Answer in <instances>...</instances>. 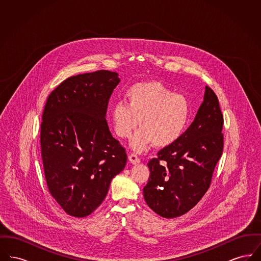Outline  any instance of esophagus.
<instances>
[{"mask_svg":"<svg viewBox=\"0 0 261 261\" xmlns=\"http://www.w3.org/2000/svg\"><path fill=\"white\" fill-rule=\"evenodd\" d=\"M128 159H129V161L131 163H133V164H137V163H139V162H141V160H140V158L135 154V153H130L129 155H128Z\"/></svg>","mask_w":261,"mask_h":261,"instance_id":"34e87169","label":"esophagus"}]
</instances>
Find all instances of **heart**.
I'll return each instance as SVG.
<instances>
[{
    "instance_id": "heart-1",
    "label": "heart",
    "mask_w": 261,
    "mask_h": 261,
    "mask_svg": "<svg viewBox=\"0 0 261 261\" xmlns=\"http://www.w3.org/2000/svg\"><path fill=\"white\" fill-rule=\"evenodd\" d=\"M126 100L127 103L120 101L112 108V122L115 133L124 139L139 124L131 142L137 151L152 143L158 148L168 147L183 134L190 116L189 103L161 82L137 83L128 89Z\"/></svg>"
}]
</instances>
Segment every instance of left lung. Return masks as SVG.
Here are the masks:
<instances>
[{
    "instance_id": "left-lung-1",
    "label": "left lung",
    "mask_w": 261,
    "mask_h": 261,
    "mask_svg": "<svg viewBox=\"0 0 261 261\" xmlns=\"http://www.w3.org/2000/svg\"><path fill=\"white\" fill-rule=\"evenodd\" d=\"M223 122L217 96L206 86L193 123L148 163L150 175L143 193L155 213L165 218L181 216L206 193L223 151Z\"/></svg>"
}]
</instances>
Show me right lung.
<instances>
[{
  "label": "right lung",
  "mask_w": 261,
  "mask_h": 261,
  "mask_svg": "<svg viewBox=\"0 0 261 261\" xmlns=\"http://www.w3.org/2000/svg\"><path fill=\"white\" fill-rule=\"evenodd\" d=\"M119 82L118 74L109 70L71 76L45 105L40 133L45 178L50 195L71 216L96 211L112 178L124 169L126 151L106 120Z\"/></svg>",
  "instance_id": "1"
}]
</instances>
